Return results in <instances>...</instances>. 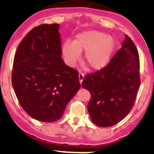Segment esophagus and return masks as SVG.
Listing matches in <instances>:
<instances>
[{
  "mask_svg": "<svg viewBox=\"0 0 154 154\" xmlns=\"http://www.w3.org/2000/svg\"><path fill=\"white\" fill-rule=\"evenodd\" d=\"M79 82H80L81 84H82L83 80H84V73H82V72H80V73H79Z\"/></svg>",
  "mask_w": 154,
  "mask_h": 154,
  "instance_id": "34e87169",
  "label": "esophagus"
}]
</instances>
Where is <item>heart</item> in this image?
Here are the masks:
<instances>
[{
	"label": "heart",
	"mask_w": 154,
	"mask_h": 154,
	"mask_svg": "<svg viewBox=\"0 0 154 154\" xmlns=\"http://www.w3.org/2000/svg\"><path fill=\"white\" fill-rule=\"evenodd\" d=\"M115 40L105 32L87 30L76 35L72 44L63 46V54L66 63L73 66L81 58V53L85 51L84 63L89 69L98 70L109 63L115 49Z\"/></svg>",
	"instance_id": "1"
}]
</instances>
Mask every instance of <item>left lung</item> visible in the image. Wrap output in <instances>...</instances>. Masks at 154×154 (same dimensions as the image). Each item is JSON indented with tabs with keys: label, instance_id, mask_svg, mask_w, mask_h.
I'll use <instances>...</instances> for the list:
<instances>
[{
	"label": "left lung",
	"instance_id": "8db88e82",
	"mask_svg": "<svg viewBox=\"0 0 154 154\" xmlns=\"http://www.w3.org/2000/svg\"><path fill=\"white\" fill-rule=\"evenodd\" d=\"M82 85L91 94L87 108L94 124L108 127L125 118L140 85L139 54L132 40L126 35L122 47L109 63L86 75Z\"/></svg>",
	"mask_w": 154,
	"mask_h": 154
}]
</instances>
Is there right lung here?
<instances>
[{
	"label": "right lung",
	"instance_id": "1",
	"mask_svg": "<svg viewBox=\"0 0 154 154\" xmlns=\"http://www.w3.org/2000/svg\"><path fill=\"white\" fill-rule=\"evenodd\" d=\"M58 24H42L26 35L14 59L11 82L26 113L44 122H56L81 86L79 72L62 58Z\"/></svg>",
	"mask_w": 154,
	"mask_h": 154
}]
</instances>
